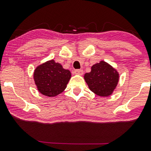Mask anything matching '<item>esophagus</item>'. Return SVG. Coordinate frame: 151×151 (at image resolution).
I'll list each match as a JSON object with an SVG mask.
<instances>
[{
  "instance_id": "34e87169",
  "label": "esophagus",
  "mask_w": 151,
  "mask_h": 151,
  "mask_svg": "<svg viewBox=\"0 0 151 151\" xmlns=\"http://www.w3.org/2000/svg\"><path fill=\"white\" fill-rule=\"evenodd\" d=\"M83 70H82V69H76V70H75L74 71V73L76 75H80V76H81V75H82L83 74Z\"/></svg>"
}]
</instances>
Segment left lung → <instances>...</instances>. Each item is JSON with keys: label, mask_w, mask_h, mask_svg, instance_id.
I'll use <instances>...</instances> for the list:
<instances>
[{"label": "left lung", "mask_w": 151, "mask_h": 151, "mask_svg": "<svg viewBox=\"0 0 151 151\" xmlns=\"http://www.w3.org/2000/svg\"><path fill=\"white\" fill-rule=\"evenodd\" d=\"M84 78L94 94L100 97H109L118 85L119 74L111 65L101 60L91 66V72L85 73Z\"/></svg>", "instance_id": "8db88e82"}]
</instances>
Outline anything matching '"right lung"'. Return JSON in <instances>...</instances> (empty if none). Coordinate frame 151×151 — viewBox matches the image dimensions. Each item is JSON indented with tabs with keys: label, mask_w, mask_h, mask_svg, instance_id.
Listing matches in <instances>:
<instances>
[{
	"label": "right lung",
	"mask_w": 151,
	"mask_h": 151,
	"mask_svg": "<svg viewBox=\"0 0 151 151\" xmlns=\"http://www.w3.org/2000/svg\"><path fill=\"white\" fill-rule=\"evenodd\" d=\"M70 78V71L63 69L60 63L54 60L38 65L33 73L37 89L47 97H55L61 94L66 89Z\"/></svg>",
	"instance_id": "1"
}]
</instances>
